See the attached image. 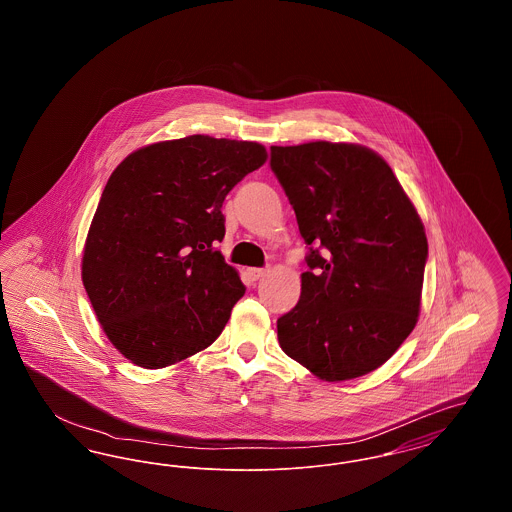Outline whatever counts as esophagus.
Returning a JSON list of instances; mask_svg holds the SVG:
<instances>
[{
    "mask_svg": "<svg viewBox=\"0 0 512 512\" xmlns=\"http://www.w3.org/2000/svg\"><path fill=\"white\" fill-rule=\"evenodd\" d=\"M265 272H267V268H249V270H247V274H249L251 280H259L261 276H265Z\"/></svg>",
    "mask_w": 512,
    "mask_h": 512,
    "instance_id": "1",
    "label": "esophagus"
}]
</instances>
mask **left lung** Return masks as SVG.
<instances>
[{
	"label": "left lung",
	"mask_w": 512,
	"mask_h": 512,
	"mask_svg": "<svg viewBox=\"0 0 512 512\" xmlns=\"http://www.w3.org/2000/svg\"><path fill=\"white\" fill-rule=\"evenodd\" d=\"M270 169L309 245L301 297L278 318L282 351L320 380L359 378L413 332L424 226L390 165L366 147H270Z\"/></svg>",
	"instance_id": "1"
}]
</instances>
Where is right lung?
<instances>
[{
    "instance_id": "right-lung-1",
    "label": "right lung",
    "mask_w": 512,
    "mask_h": 512,
    "mask_svg": "<svg viewBox=\"0 0 512 512\" xmlns=\"http://www.w3.org/2000/svg\"><path fill=\"white\" fill-rule=\"evenodd\" d=\"M267 161L255 142L188 136L130 153L107 180L82 282L107 338L163 368L209 347L244 295L217 244L224 197Z\"/></svg>"
}]
</instances>
